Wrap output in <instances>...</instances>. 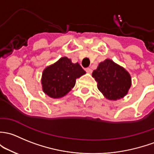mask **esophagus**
Masks as SVG:
<instances>
[{
	"label": "esophagus",
	"mask_w": 154,
	"mask_h": 154,
	"mask_svg": "<svg viewBox=\"0 0 154 154\" xmlns=\"http://www.w3.org/2000/svg\"><path fill=\"white\" fill-rule=\"evenodd\" d=\"M85 72H88V73H91L92 69H91V68H86V69H85Z\"/></svg>",
	"instance_id": "34e87169"
}]
</instances>
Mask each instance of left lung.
<instances>
[{"label": "left lung", "instance_id": "8db88e82", "mask_svg": "<svg viewBox=\"0 0 154 154\" xmlns=\"http://www.w3.org/2000/svg\"><path fill=\"white\" fill-rule=\"evenodd\" d=\"M92 76L97 82L98 89L111 100L125 96L131 85L128 72L109 59L100 63Z\"/></svg>", "mask_w": 154, "mask_h": 154}]
</instances>
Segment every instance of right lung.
Listing matches in <instances>:
<instances>
[{"label": "right lung", "mask_w": 154, "mask_h": 154, "mask_svg": "<svg viewBox=\"0 0 154 154\" xmlns=\"http://www.w3.org/2000/svg\"><path fill=\"white\" fill-rule=\"evenodd\" d=\"M85 74L78 63H72L66 57L60 58L43 71L41 80L43 91L51 98L62 97L73 88L76 79Z\"/></svg>", "instance_id": "1"}]
</instances>
